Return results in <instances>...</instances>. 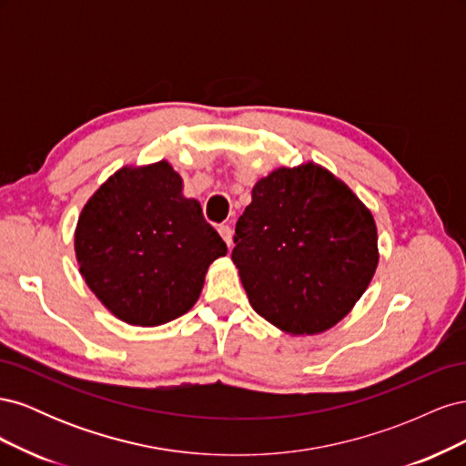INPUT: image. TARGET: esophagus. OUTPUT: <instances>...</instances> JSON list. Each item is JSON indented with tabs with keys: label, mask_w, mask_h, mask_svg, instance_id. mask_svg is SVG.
<instances>
[{
	"label": "esophagus",
	"mask_w": 466,
	"mask_h": 466,
	"mask_svg": "<svg viewBox=\"0 0 466 466\" xmlns=\"http://www.w3.org/2000/svg\"><path fill=\"white\" fill-rule=\"evenodd\" d=\"M218 231H219V235H221V238L225 243H228V247H231V238H233V229L229 228V225H219L218 228Z\"/></svg>",
	"instance_id": "obj_1"
}]
</instances>
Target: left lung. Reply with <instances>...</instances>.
<instances>
[{
    "mask_svg": "<svg viewBox=\"0 0 466 466\" xmlns=\"http://www.w3.org/2000/svg\"><path fill=\"white\" fill-rule=\"evenodd\" d=\"M233 243L231 258L252 309L298 336L342 320L379 262L371 211L313 163L260 178Z\"/></svg>",
    "mask_w": 466,
    "mask_h": 466,
    "instance_id": "1",
    "label": "left lung"
}]
</instances>
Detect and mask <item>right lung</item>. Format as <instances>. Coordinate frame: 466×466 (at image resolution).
<instances>
[{"mask_svg": "<svg viewBox=\"0 0 466 466\" xmlns=\"http://www.w3.org/2000/svg\"><path fill=\"white\" fill-rule=\"evenodd\" d=\"M79 272L108 311L136 327H157L200 298L208 266L228 245L182 196L167 161L126 167L83 208L76 229Z\"/></svg>", "mask_w": 466, "mask_h": 466, "instance_id": "right-lung-1", "label": "right lung"}]
</instances>
